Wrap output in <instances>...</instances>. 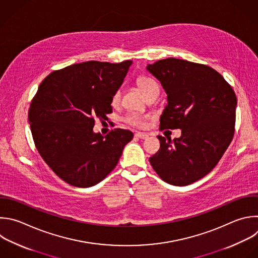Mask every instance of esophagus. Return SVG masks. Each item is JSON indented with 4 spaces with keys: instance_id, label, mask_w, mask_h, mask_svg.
I'll list each match as a JSON object with an SVG mask.
<instances>
[{
    "instance_id": "1",
    "label": "esophagus",
    "mask_w": 258,
    "mask_h": 258,
    "mask_svg": "<svg viewBox=\"0 0 258 258\" xmlns=\"http://www.w3.org/2000/svg\"><path fill=\"white\" fill-rule=\"evenodd\" d=\"M137 138H139V139H147L148 137H149V135L148 134H146V133H137L136 135H135Z\"/></svg>"
}]
</instances>
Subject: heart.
<instances>
[{"mask_svg": "<svg viewBox=\"0 0 258 258\" xmlns=\"http://www.w3.org/2000/svg\"><path fill=\"white\" fill-rule=\"evenodd\" d=\"M138 85L139 87L142 89L144 94L148 97L153 94H159L160 92V87L157 81L151 77L148 76H141L138 79ZM121 98V91L120 89H117L112 97H111V104L112 105H117L120 101ZM123 120L128 123L130 125L137 126V127H144L146 125V116L138 113V112H130L127 113Z\"/></svg>", "mask_w": 258, "mask_h": 258, "instance_id": "b5f03b06", "label": "heart"}]
</instances>
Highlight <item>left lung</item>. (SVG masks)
I'll return each mask as SVG.
<instances>
[{"instance_id": "1", "label": "left lung", "mask_w": 258, "mask_h": 258, "mask_svg": "<svg viewBox=\"0 0 258 258\" xmlns=\"http://www.w3.org/2000/svg\"><path fill=\"white\" fill-rule=\"evenodd\" d=\"M162 84L168 104L160 128L181 130V137L160 140L149 161L165 182L185 186L209 174L231 144L237 98L231 85L213 68L168 57L148 64Z\"/></svg>"}]
</instances>
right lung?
I'll return each mask as SVG.
<instances>
[{"label": "right lung", "mask_w": 258, "mask_h": 258, "mask_svg": "<svg viewBox=\"0 0 258 258\" xmlns=\"http://www.w3.org/2000/svg\"><path fill=\"white\" fill-rule=\"evenodd\" d=\"M132 60H89L50 73L31 100L28 120L41 158L64 182L90 187L115 168L131 131L114 128L105 137L93 133L96 118L112 112L111 97Z\"/></svg>", "instance_id": "1"}]
</instances>
